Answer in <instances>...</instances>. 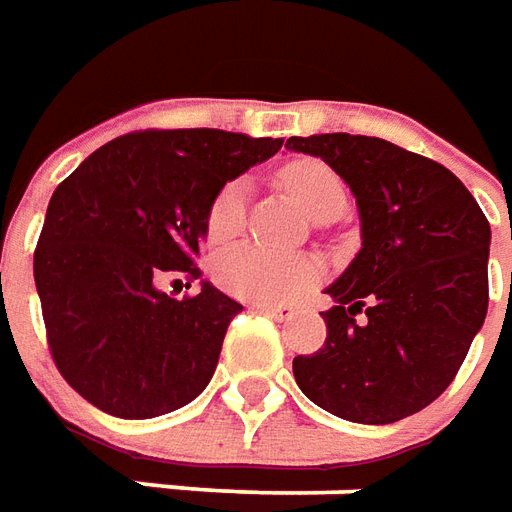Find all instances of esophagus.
Here are the masks:
<instances>
[{"label": "esophagus", "instance_id": "34e87169", "mask_svg": "<svg viewBox=\"0 0 512 512\" xmlns=\"http://www.w3.org/2000/svg\"><path fill=\"white\" fill-rule=\"evenodd\" d=\"M253 308L267 314V317H273V320H289L295 314V308L286 306V303H253Z\"/></svg>", "mask_w": 512, "mask_h": 512}]
</instances>
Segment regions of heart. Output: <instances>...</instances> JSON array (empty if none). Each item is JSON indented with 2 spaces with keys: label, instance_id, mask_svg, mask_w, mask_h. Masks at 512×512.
Instances as JSON below:
<instances>
[{
  "label": "heart",
  "instance_id": "1",
  "mask_svg": "<svg viewBox=\"0 0 512 512\" xmlns=\"http://www.w3.org/2000/svg\"><path fill=\"white\" fill-rule=\"evenodd\" d=\"M278 181L314 220L336 217L347 204V187L339 173L317 159H297L286 165L278 173ZM245 195V179H231L209 201L204 228L212 245H223L239 234L245 223ZM212 275L228 295L250 303H278L314 284L320 267L308 256H281L245 242L223 250L212 264Z\"/></svg>",
  "mask_w": 512,
  "mask_h": 512
}]
</instances>
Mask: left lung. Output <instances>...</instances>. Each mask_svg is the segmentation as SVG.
<instances>
[{"label":"left lung","mask_w":512,"mask_h":512,"mask_svg":"<svg viewBox=\"0 0 512 512\" xmlns=\"http://www.w3.org/2000/svg\"><path fill=\"white\" fill-rule=\"evenodd\" d=\"M286 148L350 184L364 239L328 286L325 344L292 361L297 386L347 422H400L444 394L485 322L491 226L452 170L389 140L333 132Z\"/></svg>","instance_id":"left-lung-1"}]
</instances>
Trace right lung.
<instances>
[{
  "mask_svg": "<svg viewBox=\"0 0 512 512\" xmlns=\"http://www.w3.org/2000/svg\"><path fill=\"white\" fill-rule=\"evenodd\" d=\"M281 146L223 129L129 132L54 190L35 286L54 364L90 405L151 419L206 389L242 306L206 281L181 300L157 284L168 273L201 278L209 201Z\"/></svg>",
  "mask_w": 512,
  "mask_h": 512,
  "instance_id": "add662e5",
  "label": "right lung"
}]
</instances>
